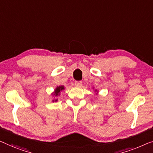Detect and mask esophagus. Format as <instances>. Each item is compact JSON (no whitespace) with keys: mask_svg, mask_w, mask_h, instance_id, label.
I'll use <instances>...</instances> for the list:
<instances>
[{"mask_svg":"<svg viewBox=\"0 0 153 153\" xmlns=\"http://www.w3.org/2000/svg\"><path fill=\"white\" fill-rule=\"evenodd\" d=\"M82 84V82L81 81H76L75 82V86H76L77 87H80Z\"/></svg>","mask_w":153,"mask_h":153,"instance_id":"obj_1","label":"esophagus"}]
</instances>
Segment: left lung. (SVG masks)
<instances>
[{
	"label": "left lung",
	"mask_w": 153,
	"mask_h": 153,
	"mask_svg": "<svg viewBox=\"0 0 153 153\" xmlns=\"http://www.w3.org/2000/svg\"><path fill=\"white\" fill-rule=\"evenodd\" d=\"M97 91V90H96V91Z\"/></svg>",
	"instance_id": "1"
}]
</instances>
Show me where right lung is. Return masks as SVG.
Segmentation results:
<instances>
[{
	"instance_id": "right-lung-1",
	"label": "right lung",
	"mask_w": 153,
	"mask_h": 153,
	"mask_svg": "<svg viewBox=\"0 0 153 153\" xmlns=\"http://www.w3.org/2000/svg\"><path fill=\"white\" fill-rule=\"evenodd\" d=\"M65 89V88H64L63 86H58L56 88V90H55V93H53V95H55V96H58V95H60V92L62 90ZM53 102H56L58 101V100H53Z\"/></svg>"
}]
</instances>
